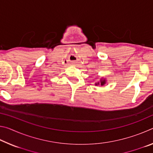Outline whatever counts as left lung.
Segmentation results:
<instances>
[{"label":"left lung","instance_id":"8db88e82","mask_svg":"<svg viewBox=\"0 0 153 153\" xmlns=\"http://www.w3.org/2000/svg\"><path fill=\"white\" fill-rule=\"evenodd\" d=\"M105 83H106V79H100V82L96 83L95 85H99V84H100V85H101V86H103V85L105 84Z\"/></svg>","mask_w":153,"mask_h":153}]
</instances>
